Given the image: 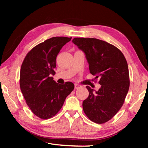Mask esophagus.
Returning <instances> with one entry per match:
<instances>
[{"label":"esophagus","mask_w":148,"mask_h":148,"mask_svg":"<svg viewBox=\"0 0 148 148\" xmlns=\"http://www.w3.org/2000/svg\"><path fill=\"white\" fill-rule=\"evenodd\" d=\"M74 87H75V89H78V88H79V87H81V86H80V85H79V84H74Z\"/></svg>","instance_id":"1"}]
</instances>
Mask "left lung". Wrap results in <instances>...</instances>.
<instances>
[{"instance_id": "1", "label": "left lung", "mask_w": 148, "mask_h": 148, "mask_svg": "<svg viewBox=\"0 0 148 148\" xmlns=\"http://www.w3.org/2000/svg\"><path fill=\"white\" fill-rule=\"evenodd\" d=\"M72 42L86 55L90 73L101 85L97 91L86 86L89 96L83 102L84 112L91 121L104 123L117 113L128 92L127 62L118 48L101 40L74 38Z\"/></svg>"}]
</instances>
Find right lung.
Masks as SVG:
<instances>
[{
    "mask_svg": "<svg viewBox=\"0 0 148 148\" xmlns=\"http://www.w3.org/2000/svg\"><path fill=\"white\" fill-rule=\"evenodd\" d=\"M71 38L57 36L46 40L34 47L22 63L21 91L29 108L42 119L51 118L58 113L66 97L74 89L72 82L59 84L52 77L56 74L57 55Z\"/></svg>",
    "mask_w": 148,
    "mask_h": 148,
    "instance_id": "right-lung-1",
    "label": "right lung"
}]
</instances>
